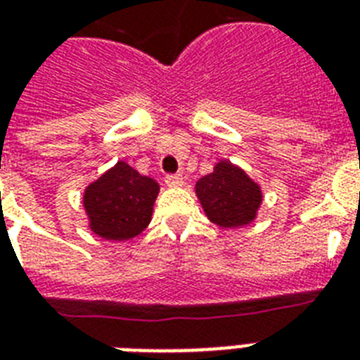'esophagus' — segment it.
Wrapping results in <instances>:
<instances>
[{"instance_id": "obj_1", "label": "esophagus", "mask_w": 360, "mask_h": 360, "mask_svg": "<svg viewBox=\"0 0 360 360\" xmlns=\"http://www.w3.org/2000/svg\"><path fill=\"white\" fill-rule=\"evenodd\" d=\"M164 181H166V185H168V186H181V185H183V175H181V174H168L166 177H164Z\"/></svg>"}]
</instances>
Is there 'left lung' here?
<instances>
[{"mask_svg": "<svg viewBox=\"0 0 360 360\" xmlns=\"http://www.w3.org/2000/svg\"><path fill=\"white\" fill-rule=\"evenodd\" d=\"M196 196L207 219L220 228L250 224L263 200L256 181L228 160H220L213 174L198 181Z\"/></svg>", "mask_w": 360, "mask_h": 360, "instance_id": "1", "label": "left lung"}]
</instances>
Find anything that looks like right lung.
<instances>
[{"label":"right lung","mask_w":360,"mask_h":360,"mask_svg":"<svg viewBox=\"0 0 360 360\" xmlns=\"http://www.w3.org/2000/svg\"><path fill=\"white\" fill-rule=\"evenodd\" d=\"M158 183L120 160L84 192L89 228L103 239L127 240L151 222Z\"/></svg>","instance_id":"obj_1"}]
</instances>
